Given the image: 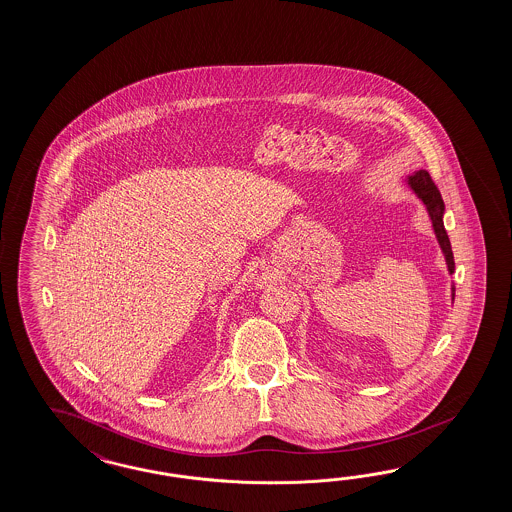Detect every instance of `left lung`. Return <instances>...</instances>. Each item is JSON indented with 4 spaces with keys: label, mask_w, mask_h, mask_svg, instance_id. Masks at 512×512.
<instances>
[{
    "label": "left lung",
    "mask_w": 512,
    "mask_h": 512,
    "mask_svg": "<svg viewBox=\"0 0 512 512\" xmlns=\"http://www.w3.org/2000/svg\"><path fill=\"white\" fill-rule=\"evenodd\" d=\"M409 185L412 190L422 198L425 205H427V211L431 214V220H433V227H435V233H437L438 242H440V248L446 255V262H448L449 272L453 274L455 272V259H453V251H451V244H449L448 233L444 229L442 224V214H444V200L440 196V190H438L435 181L431 179V175L427 174L425 170H420L416 174L409 177ZM453 298H455V287H453Z\"/></svg>",
    "instance_id": "obj_1"
}]
</instances>
